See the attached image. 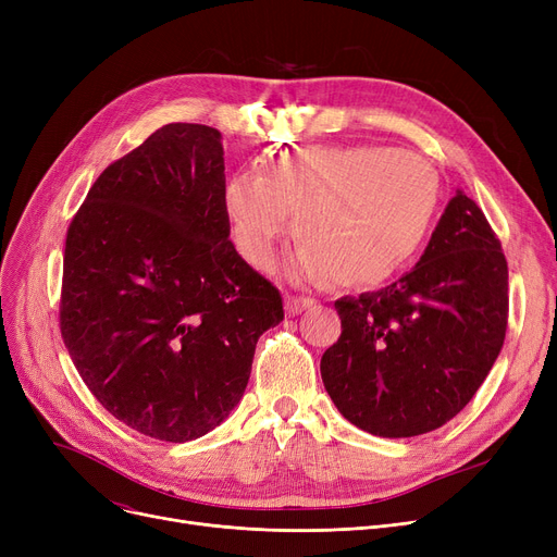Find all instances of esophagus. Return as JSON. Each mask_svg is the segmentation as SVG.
I'll return each instance as SVG.
<instances>
[{
  "label": "esophagus",
  "instance_id": "esophagus-1",
  "mask_svg": "<svg viewBox=\"0 0 557 557\" xmlns=\"http://www.w3.org/2000/svg\"><path fill=\"white\" fill-rule=\"evenodd\" d=\"M313 307V300L311 298H302V296H286L284 300V309L288 315H298L302 313L305 309Z\"/></svg>",
  "mask_w": 557,
  "mask_h": 557
}]
</instances>
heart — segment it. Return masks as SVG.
Returning a JSON list of instances; mask_svg holds the SVG:
<instances>
[{
  "label": "heart",
  "mask_w": 557,
  "mask_h": 557,
  "mask_svg": "<svg viewBox=\"0 0 557 557\" xmlns=\"http://www.w3.org/2000/svg\"><path fill=\"white\" fill-rule=\"evenodd\" d=\"M437 173L418 153L386 146H309L275 153L261 173L232 175L223 208L232 242L259 271H271L296 212L302 239L288 273L338 275L374 286L401 271L422 246L437 208Z\"/></svg>",
  "instance_id": "1"
}]
</instances>
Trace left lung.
<instances>
[{
  "mask_svg": "<svg viewBox=\"0 0 557 557\" xmlns=\"http://www.w3.org/2000/svg\"><path fill=\"white\" fill-rule=\"evenodd\" d=\"M334 307L343 332L320 374L341 416L379 437L422 435L470 404L502 352L508 261L458 189L413 271Z\"/></svg>",
  "mask_w": 557,
  "mask_h": 557,
  "instance_id": "8db88e82",
  "label": "left lung"
}]
</instances>
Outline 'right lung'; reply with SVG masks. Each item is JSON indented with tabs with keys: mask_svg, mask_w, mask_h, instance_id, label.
I'll return each instance as SVG.
<instances>
[{
	"mask_svg": "<svg viewBox=\"0 0 557 557\" xmlns=\"http://www.w3.org/2000/svg\"><path fill=\"white\" fill-rule=\"evenodd\" d=\"M216 128L166 124L87 191L65 242L61 332L110 416L187 443L239 404L280 290L239 257Z\"/></svg>",
	"mask_w": 557,
	"mask_h": 557,
	"instance_id": "obj_1",
	"label": "right lung"
}]
</instances>
